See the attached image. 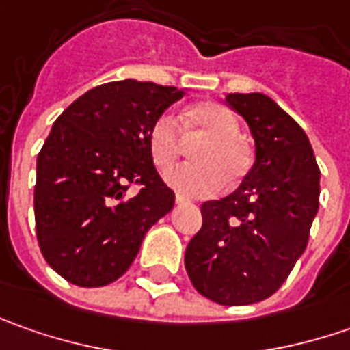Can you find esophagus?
Segmentation results:
<instances>
[{"label": "esophagus", "mask_w": 350, "mask_h": 350, "mask_svg": "<svg viewBox=\"0 0 350 350\" xmlns=\"http://www.w3.org/2000/svg\"><path fill=\"white\" fill-rule=\"evenodd\" d=\"M175 202H177V204H185V202H187V198H185L183 195H175Z\"/></svg>", "instance_id": "1"}]
</instances>
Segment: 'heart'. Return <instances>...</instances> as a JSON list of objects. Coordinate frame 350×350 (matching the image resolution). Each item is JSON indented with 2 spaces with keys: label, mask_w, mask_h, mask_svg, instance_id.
I'll return each mask as SVG.
<instances>
[{
  "label": "heart",
  "mask_w": 350,
  "mask_h": 350,
  "mask_svg": "<svg viewBox=\"0 0 350 350\" xmlns=\"http://www.w3.org/2000/svg\"><path fill=\"white\" fill-rule=\"evenodd\" d=\"M235 115L220 103H198L177 118L163 113L148 128V152L154 165L167 173L181 159L183 142L193 144L191 159L195 163L169 173L167 183L185 196H212L224 185H237L251 169V154L245 142L237 136Z\"/></svg>",
  "instance_id": "obj_1"
}]
</instances>
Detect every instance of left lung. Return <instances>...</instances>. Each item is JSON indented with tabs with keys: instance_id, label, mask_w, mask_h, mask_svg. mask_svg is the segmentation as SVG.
Instances as JSON below:
<instances>
[{
	"instance_id": "left-lung-1",
	"label": "left lung",
	"mask_w": 350,
	"mask_h": 350,
	"mask_svg": "<svg viewBox=\"0 0 350 350\" xmlns=\"http://www.w3.org/2000/svg\"><path fill=\"white\" fill-rule=\"evenodd\" d=\"M255 138V163L232 195L200 206L185 269L202 296L245 306L273 296L304 253L319 206V167L300 124L262 93H228Z\"/></svg>"
}]
</instances>
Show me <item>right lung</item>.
<instances>
[{"instance_id": "add662e5", "label": "right lung", "mask_w": 350, "mask_h": 350, "mask_svg": "<svg viewBox=\"0 0 350 350\" xmlns=\"http://www.w3.org/2000/svg\"><path fill=\"white\" fill-rule=\"evenodd\" d=\"M187 91L152 81L89 89L62 113L36 157L34 224L42 257L68 282L124 275L175 195L155 171L148 128ZM130 186L139 191L128 196Z\"/></svg>"}]
</instances>
